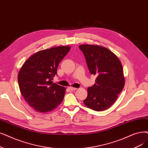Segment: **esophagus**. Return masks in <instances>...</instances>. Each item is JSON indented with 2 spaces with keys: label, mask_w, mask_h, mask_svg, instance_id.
I'll use <instances>...</instances> for the list:
<instances>
[{
  "label": "esophagus",
  "mask_w": 148,
  "mask_h": 148,
  "mask_svg": "<svg viewBox=\"0 0 148 148\" xmlns=\"http://www.w3.org/2000/svg\"><path fill=\"white\" fill-rule=\"evenodd\" d=\"M69 89H70V90H71V91H75V90H77V88H74V87H69Z\"/></svg>",
  "instance_id": "1"
}]
</instances>
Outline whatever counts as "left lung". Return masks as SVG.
Returning a JSON list of instances; mask_svg holds the SVG:
<instances>
[{
  "label": "left lung",
  "mask_w": 148,
  "mask_h": 148,
  "mask_svg": "<svg viewBox=\"0 0 148 148\" xmlns=\"http://www.w3.org/2000/svg\"><path fill=\"white\" fill-rule=\"evenodd\" d=\"M90 73L95 75V83L88 88L83 103L96 111L107 110L117 100L123 89L125 79L117 56L108 48L96 45H81Z\"/></svg>",
  "instance_id": "8db88e82"
}]
</instances>
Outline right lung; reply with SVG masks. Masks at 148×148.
Masks as SVG:
<instances>
[{"mask_svg":"<svg viewBox=\"0 0 148 148\" xmlns=\"http://www.w3.org/2000/svg\"><path fill=\"white\" fill-rule=\"evenodd\" d=\"M71 47L60 46L38 51L24 63L18 74L22 95L39 112L54 110L63 100L66 88L53 83L57 67Z\"/></svg>","mask_w":148,"mask_h":148,"instance_id":"1","label":"right lung"}]
</instances>
